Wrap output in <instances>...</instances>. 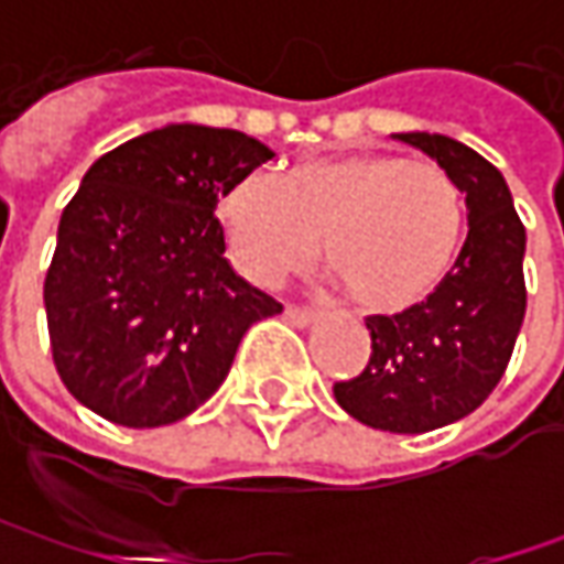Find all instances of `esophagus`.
Returning a JSON list of instances; mask_svg holds the SVG:
<instances>
[{
	"label": "esophagus",
	"instance_id": "esophagus-1",
	"mask_svg": "<svg viewBox=\"0 0 564 564\" xmlns=\"http://www.w3.org/2000/svg\"><path fill=\"white\" fill-rule=\"evenodd\" d=\"M285 319L292 323V326H311L316 319L314 311H307V307H294V304H289L285 307Z\"/></svg>",
	"mask_w": 564,
	"mask_h": 564
}]
</instances>
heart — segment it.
I'll use <instances>...</instances> for the list:
<instances>
[{"label": "heart", "instance_id": "1", "mask_svg": "<svg viewBox=\"0 0 564 564\" xmlns=\"http://www.w3.org/2000/svg\"><path fill=\"white\" fill-rule=\"evenodd\" d=\"M228 250L257 285L307 267L316 238L351 301L373 314L421 304L445 279L465 200L443 165L355 150L292 165L282 182L241 175L219 200Z\"/></svg>", "mask_w": 564, "mask_h": 564}]
</instances>
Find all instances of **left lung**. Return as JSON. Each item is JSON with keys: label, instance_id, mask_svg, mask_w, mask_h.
Segmentation results:
<instances>
[{"label": "left lung", "instance_id": "left-lung-1", "mask_svg": "<svg viewBox=\"0 0 564 564\" xmlns=\"http://www.w3.org/2000/svg\"><path fill=\"white\" fill-rule=\"evenodd\" d=\"M443 165L465 194L467 238L452 272L426 301L367 316L370 360L336 382V401L373 430L426 433L480 408L509 367L524 323L528 235L502 172L445 134H395Z\"/></svg>", "mask_w": 564, "mask_h": 564}]
</instances>
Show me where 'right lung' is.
Segmentation results:
<instances>
[{
	"label": "right lung",
	"mask_w": 564,
	"mask_h": 564,
	"mask_svg": "<svg viewBox=\"0 0 564 564\" xmlns=\"http://www.w3.org/2000/svg\"><path fill=\"white\" fill-rule=\"evenodd\" d=\"M272 156L241 131L185 121L87 169L43 285L55 370L84 408L134 430L182 421L223 386L250 326L282 311L231 270L213 216Z\"/></svg>",
	"instance_id": "add662e5"
}]
</instances>
